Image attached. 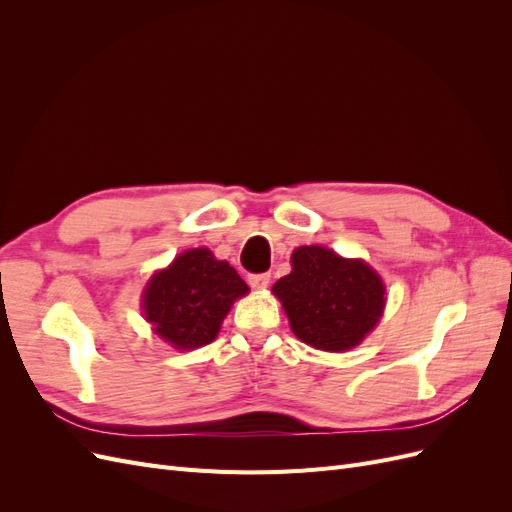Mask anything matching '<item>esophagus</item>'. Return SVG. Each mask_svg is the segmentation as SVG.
Instances as JSON below:
<instances>
[{"mask_svg": "<svg viewBox=\"0 0 512 512\" xmlns=\"http://www.w3.org/2000/svg\"><path fill=\"white\" fill-rule=\"evenodd\" d=\"M247 282H250V286H252V288L262 290V288H267V286H269V282H271V275H269V273H256V275H250V277H247Z\"/></svg>", "mask_w": 512, "mask_h": 512, "instance_id": "34e87169", "label": "esophagus"}]
</instances>
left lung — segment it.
<instances>
[{
  "mask_svg": "<svg viewBox=\"0 0 512 512\" xmlns=\"http://www.w3.org/2000/svg\"><path fill=\"white\" fill-rule=\"evenodd\" d=\"M292 271L273 284L290 329L307 346L346 352L374 331L384 312L380 275L359 258L329 247L303 245L290 256Z\"/></svg>",
  "mask_w": 512,
  "mask_h": 512,
  "instance_id": "8db88e82",
  "label": "left lung"
}]
</instances>
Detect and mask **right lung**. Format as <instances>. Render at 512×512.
Masks as SVG:
<instances>
[{"label": "right lung", "instance_id": "1", "mask_svg": "<svg viewBox=\"0 0 512 512\" xmlns=\"http://www.w3.org/2000/svg\"><path fill=\"white\" fill-rule=\"evenodd\" d=\"M247 292L250 288L226 260L196 247L153 273L143 292V312L164 342L192 350L218 337L232 303Z\"/></svg>", "mask_w": 512, "mask_h": 512}]
</instances>
